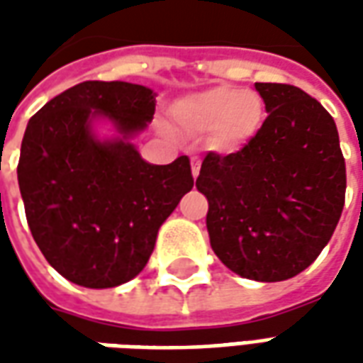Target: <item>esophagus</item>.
I'll return each mask as SVG.
<instances>
[{"label": "esophagus", "mask_w": 363, "mask_h": 363, "mask_svg": "<svg viewBox=\"0 0 363 363\" xmlns=\"http://www.w3.org/2000/svg\"><path fill=\"white\" fill-rule=\"evenodd\" d=\"M190 163H192V177L196 179L198 174H200V159L192 157L190 159Z\"/></svg>", "instance_id": "esophagus-1"}]
</instances>
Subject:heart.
<instances>
[{
    "label": "heart",
    "instance_id": "1",
    "mask_svg": "<svg viewBox=\"0 0 363 363\" xmlns=\"http://www.w3.org/2000/svg\"><path fill=\"white\" fill-rule=\"evenodd\" d=\"M171 114L177 124L190 132L210 130L213 147L233 153L257 138L267 118V106L257 91L213 85L179 99Z\"/></svg>",
    "mask_w": 363,
    "mask_h": 363
}]
</instances>
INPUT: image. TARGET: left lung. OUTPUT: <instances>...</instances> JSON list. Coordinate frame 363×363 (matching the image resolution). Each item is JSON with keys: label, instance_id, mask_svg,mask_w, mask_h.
Returning <instances> with one entry per match:
<instances>
[{"label": "left lung", "instance_id": "1", "mask_svg": "<svg viewBox=\"0 0 363 363\" xmlns=\"http://www.w3.org/2000/svg\"><path fill=\"white\" fill-rule=\"evenodd\" d=\"M268 116L229 155L208 153L196 189L218 259L241 278H294L327 247L344 208L346 165L333 116L305 91L255 83Z\"/></svg>", "mask_w": 363, "mask_h": 363}]
</instances>
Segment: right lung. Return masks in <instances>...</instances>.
I'll use <instances>...</instances> for the list:
<instances>
[{
  "instance_id": "add662e5",
  "label": "right lung",
  "mask_w": 363,
  "mask_h": 363,
  "mask_svg": "<svg viewBox=\"0 0 363 363\" xmlns=\"http://www.w3.org/2000/svg\"><path fill=\"white\" fill-rule=\"evenodd\" d=\"M155 96L135 83L83 82L28 120L17 167L28 228L50 267L77 286L135 278L159 228L194 186L186 155L153 165L134 145Z\"/></svg>"
}]
</instances>
